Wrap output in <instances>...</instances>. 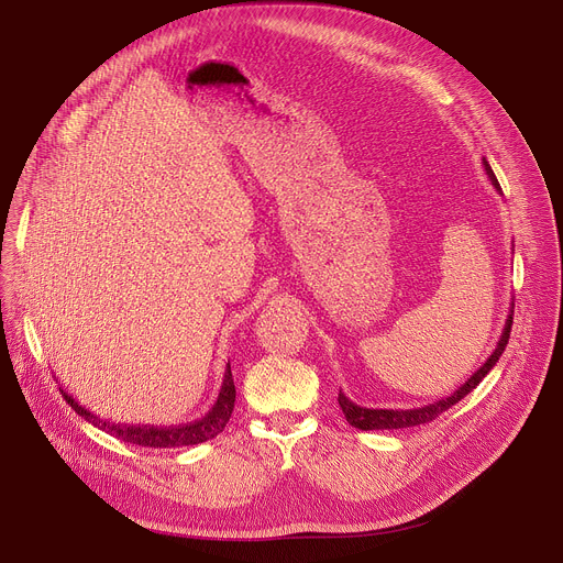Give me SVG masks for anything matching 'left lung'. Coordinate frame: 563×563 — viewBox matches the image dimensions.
<instances>
[{"mask_svg":"<svg viewBox=\"0 0 563 563\" xmlns=\"http://www.w3.org/2000/svg\"><path fill=\"white\" fill-rule=\"evenodd\" d=\"M484 167H486V174L493 183V187L501 194V187L493 174V167L488 165V159L484 157ZM512 311H515V302L510 305V313L506 318V328L501 332V339L495 347V352L488 356V361L481 365L459 389H454L450 396L445 398H439L434 400V404L430 406H421V408H412V410H376V408H361L356 406L354 400H350L343 391L339 394V406L343 408V415L347 419L350 426L358 428V430H398V428H412V426H423V423H430L432 419H437L439 415H443L445 410H450L454 404H459V400L463 396H467L481 380L486 378V374L499 363L506 345H508V339H510V328H512Z\"/></svg>","mask_w":563,"mask_h":563,"instance_id":"8db88e82","label":"left lung"}]
</instances>
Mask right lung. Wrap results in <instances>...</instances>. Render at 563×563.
Segmentation results:
<instances>
[{
	"instance_id": "1",
	"label": "right lung",
	"mask_w": 563,
	"mask_h": 563,
	"mask_svg": "<svg viewBox=\"0 0 563 563\" xmlns=\"http://www.w3.org/2000/svg\"><path fill=\"white\" fill-rule=\"evenodd\" d=\"M66 404H70V408L85 417L91 426L104 430L107 434H113L115 439L124 441V443H133V445H144V448H180V445H196L202 441H209L213 437H218L231 412H233V404H235V385H233V376H231V365L227 363L224 369V378H222V387L218 394V400L213 404V408L198 421L191 423H183V426H126V423H113L107 419H100L98 415L89 412L87 408H82L77 400L64 391Z\"/></svg>"
}]
</instances>
